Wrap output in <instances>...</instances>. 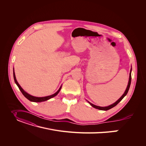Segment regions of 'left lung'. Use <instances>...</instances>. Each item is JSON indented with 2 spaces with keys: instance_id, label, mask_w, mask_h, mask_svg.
<instances>
[{
  "instance_id": "8db88e82",
  "label": "left lung",
  "mask_w": 146,
  "mask_h": 146,
  "mask_svg": "<svg viewBox=\"0 0 146 146\" xmlns=\"http://www.w3.org/2000/svg\"><path fill=\"white\" fill-rule=\"evenodd\" d=\"M131 70H132V69L131 68V70H130V72H129V81H128V85H127V89H126V90H125V92L124 93V94L121 96V97L118 99V101H117L113 103V104H112V105H110V106H105V107H102V106H96V105H95L92 104V103H90V102H88L90 104V105L92 106V107H94V108H96V109H98V110H103V111H107V110H110V109L112 108L113 107L115 106H116V105H117V104H118V103H119V102L122 100V99L124 98V96L127 95V93H128V90H129V87H130V85H131Z\"/></svg>"
}]
</instances>
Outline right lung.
I'll return each mask as SVG.
<instances>
[{"mask_svg": "<svg viewBox=\"0 0 146 146\" xmlns=\"http://www.w3.org/2000/svg\"><path fill=\"white\" fill-rule=\"evenodd\" d=\"M13 79H14V80H15V83L17 84V85L18 86V87L19 88V90H21V92H22V94L24 95V96L27 98L28 99L29 101H31V102H44V101H47L48 100V99L56 96L58 93L60 91V89L61 88V86H60V88H59V89L56 92L55 94H54L51 95H50V96H45V97H35V96H32L31 95L29 94H28V93H27L23 89L21 86L19 85V84L18 83L17 79H16V77H15V72H14V68H13Z\"/></svg>", "mask_w": 146, "mask_h": 146, "instance_id": "1", "label": "right lung"}]
</instances>
